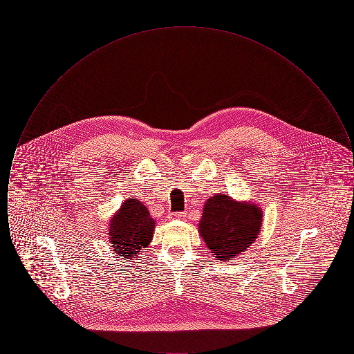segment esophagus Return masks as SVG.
<instances>
[{
    "label": "esophagus",
    "instance_id": "esophagus-1",
    "mask_svg": "<svg viewBox=\"0 0 354 354\" xmlns=\"http://www.w3.org/2000/svg\"><path fill=\"white\" fill-rule=\"evenodd\" d=\"M169 218L171 219H183V218H185V212H172L169 215Z\"/></svg>",
    "mask_w": 354,
    "mask_h": 354
}]
</instances>
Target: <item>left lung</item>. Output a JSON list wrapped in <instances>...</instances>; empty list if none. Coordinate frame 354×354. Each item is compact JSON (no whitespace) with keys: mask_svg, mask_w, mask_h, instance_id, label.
Returning a JSON list of instances; mask_svg holds the SVG:
<instances>
[{"mask_svg":"<svg viewBox=\"0 0 354 354\" xmlns=\"http://www.w3.org/2000/svg\"><path fill=\"white\" fill-rule=\"evenodd\" d=\"M261 220L263 214L257 205L235 202L220 194L205 202L199 232L212 257L225 261L252 244L260 234Z\"/></svg>","mask_w":354,"mask_h":354,"instance_id":"1","label":"left lung"}]
</instances>
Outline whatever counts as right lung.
Returning a JSON list of instances; mask_svg holds the SVG:
<instances>
[{"label": "right lung", "instance_id": "obj_1", "mask_svg": "<svg viewBox=\"0 0 354 354\" xmlns=\"http://www.w3.org/2000/svg\"><path fill=\"white\" fill-rule=\"evenodd\" d=\"M153 228L155 221L149 209L136 199H129L111 219V245L120 257L131 259L150 244Z\"/></svg>", "mask_w": 354, "mask_h": 354}]
</instances>
